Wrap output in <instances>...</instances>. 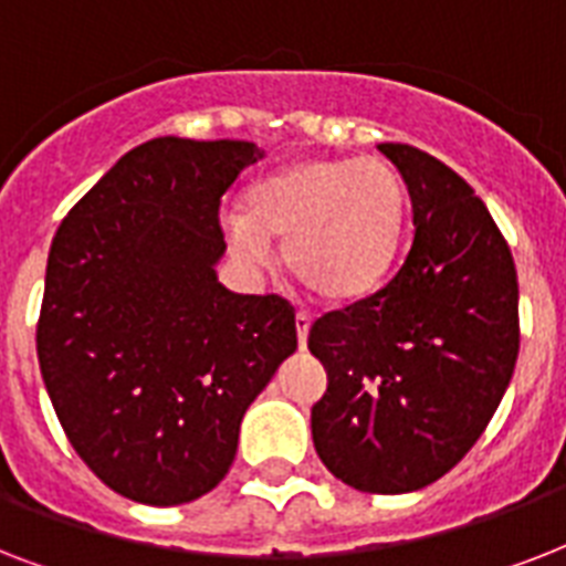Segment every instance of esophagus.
<instances>
[{"mask_svg":"<svg viewBox=\"0 0 566 566\" xmlns=\"http://www.w3.org/2000/svg\"><path fill=\"white\" fill-rule=\"evenodd\" d=\"M308 332H311V314L300 311V314H296V337H300V346L308 344Z\"/></svg>","mask_w":566,"mask_h":566,"instance_id":"34e87169","label":"esophagus"}]
</instances>
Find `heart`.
<instances>
[{
  "instance_id": "b5f03b06",
  "label": "heart",
  "mask_w": 566,
  "mask_h": 566,
  "mask_svg": "<svg viewBox=\"0 0 566 566\" xmlns=\"http://www.w3.org/2000/svg\"><path fill=\"white\" fill-rule=\"evenodd\" d=\"M405 185L381 158H311L252 185L226 217L231 252L252 266L284 240V264L311 293L349 302L370 293L394 261Z\"/></svg>"
}]
</instances>
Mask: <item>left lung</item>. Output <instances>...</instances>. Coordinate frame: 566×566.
Returning a JSON list of instances; mask_svg holds the SVG:
<instances>
[{"label": "left lung", "instance_id": "8db88e82", "mask_svg": "<svg viewBox=\"0 0 566 566\" xmlns=\"http://www.w3.org/2000/svg\"><path fill=\"white\" fill-rule=\"evenodd\" d=\"M378 149L408 185L413 240L381 291L311 326L328 376L311 434L355 491L411 493L447 475L500 408L520 353V291L473 188L413 146Z\"/></svg>", "mask_w": 566, "mask_h": 566}]
</instances>
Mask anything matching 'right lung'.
Masks as SVG:
<instances>
[{"label": "right lung", "instance_id": "right-lung-1", "mask_svg": "<svg viewBox=\"0 0 566 566\" xmlns=\"http://www.w3.org/2000/svg\"><path fill=\"white\" fill-rule=\"evenodd\" d=\"M264 153L155 137L73 205L46 264L38 361L84 464L126 500L213 491L240 420L296 353L291 302L217 282L220 199Z\"/></svg>", "mask_w": 566, "mask_h": 566}]
</instances>
